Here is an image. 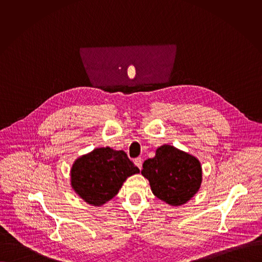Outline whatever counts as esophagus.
Here are the masks:
<instances>
[{"mask_svg":"<svg viewBox=\"0 0 262 262\" xmlns=\"http://www.w3.org/2000/svg\"><path fill=\"white\" fill-rule=\"evenodd\" d=\"M134 163H135V165H136L139 169L142 168V159H141V157L135 158V159H134Z\"/></svg>","mask_w":262,"mask_h":262,"instance_id":"1","label":"esophagus"}]
</instances>
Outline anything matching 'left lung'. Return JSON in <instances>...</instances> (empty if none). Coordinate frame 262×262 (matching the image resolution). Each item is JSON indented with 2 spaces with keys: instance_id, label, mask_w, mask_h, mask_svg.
Listing matches in <instances>:
<instances>
[{
  "instance_id": "obj_1",
  "label": "left lung",
  "mask_w": 262,
  "mask_h": 262,
  "mask_svg": "<svg viewBox=\"0 0 262 262\" xmlns=\"http://www.w3.org/2000/svg\"><path fill=\"white\" fill-rule=\"evenodd\" d=\"M141 174L148 180L153 194L170 206H182L200 189L201 162L193 155L168 144L143 163Z\"/></svg>"
}]
</instances>
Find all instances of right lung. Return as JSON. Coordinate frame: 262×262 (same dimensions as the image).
<instances>
[{
	"mask_svg": "<svg viewBox=\"0 0 262 262\" xmlns=\"http://www.w3.org/2000/svg\"><path fill=\"white\" fill-rule=\"evenodd\" d=\"M139 172L123 150L101 147L75 159L71 185L85 203L101 207L112 200L129 177Z\"/></svg>",
	"mask_w": 262,
	"mask_h": 262,
	"instance_id": "right-lung-1",
	"label": "right lung"
}]
</instances>
